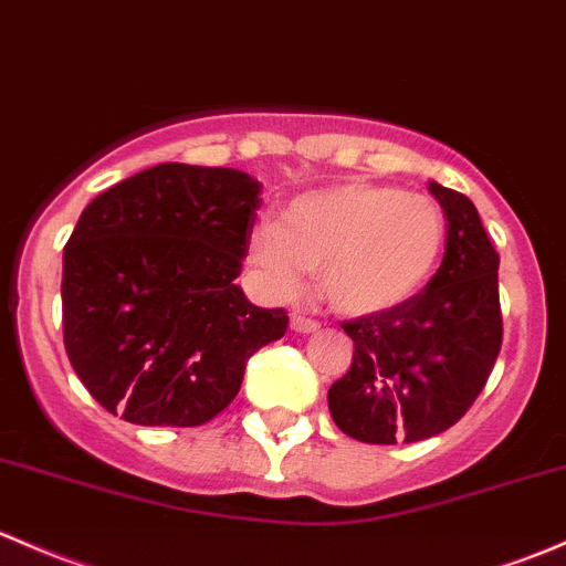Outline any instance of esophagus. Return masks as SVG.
I'll return each mask as SVG.
<instances>
[{
    "mask_svg": "<svg viewBox=\"0 0 566 566\" xmlns=\"http://www.w3.org/2000/svg\"><path fill=\"white\" fill-rule=\"evenodd\" d=\"M290 328H293L295 333H317L319 323L312 317H303V314H293V319H290Z\"/></svg>",
    "mask_w": 566,
    "mask_h": 566,
    "instance_id": "34e87169",
    "label": "esophagus"
}]
</instances>
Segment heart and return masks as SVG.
Wrapping results in <instances>:
<instances>
[{
  "instance_id": "b5f03b06",
  "label": "heart",
  "mask_w": 566,
  "mask_h": 566,
  "mask_svg": "<svg viewBox=\"0 0 566 566\" xmlns=\"http://www.w3.org/2000/svg\"><path fill=\"white\" fill-rule=\"evenodd\" d=\"M444 247V213L428 195L353 181L303 195L279 222L258 224L252 263L276 295H295L303 271L349 317L388 312L426 287Z\"/></svg>"
}]
</instances>
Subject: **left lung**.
I'll return each mask as SVG.
<instances>
[{"label":"left lung","instance_id":"8db88e82","mask_svg":"<svg viewBox=\"0 0 566 566\" xmlns=\"http://www.w3.org/2000/svg\"><path fill=\"white\" fill-rule=\"evenodd\" d=\"M448 219L444 258L423 293L342 328L353 366L331 385L333 423L368 444L448 431L485 388L502 349L499 254L467 195L428 184Z\"/></svg>","mask_w":566,"mask_h":566}]
</instances>
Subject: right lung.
<instances>
[{
	"instance_id": "obj_1",
	"label": "right lung",
	"mask_w": 566,
	"mask_h": 566,
	"mask_svg": "<svg viewBox=\"0 0 566 566\" xmlns=\"http://www.w3.org/2000/svg\"><path fill=\"white\" fill-rule=\"evenodd\" d=\"M260 192L241 170L165 163L83 208L64 247L62 328L99 407L135 426H203L284 336L287 312L235 284Z\"/></svg>"
}]
</instances>
